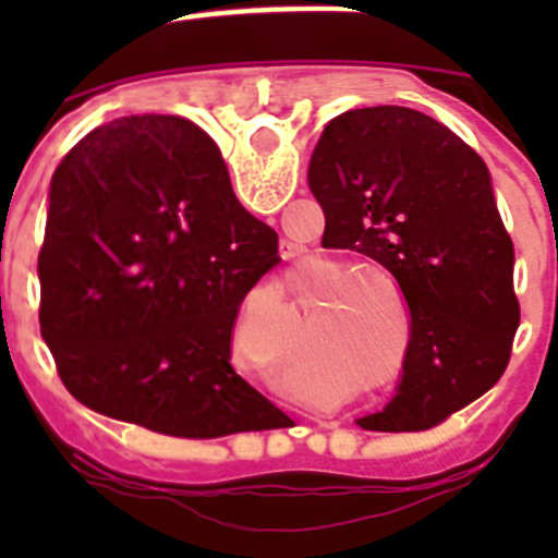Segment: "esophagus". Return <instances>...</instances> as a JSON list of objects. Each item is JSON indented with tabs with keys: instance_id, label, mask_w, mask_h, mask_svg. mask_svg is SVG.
Segmentation results:
<instances>
[{
	"instance_id": "obj_1",
	"label": "esophagus",
	"mask_w": 558,
	"mask_h": 558,
	"mask_svg": "<svg viewBox=\"0 0 558 558\" xmlns=\"http://www.w3.org/2000/svg\"><path fill=\"white\" fill-rule=\"evenodd\" d=\"M295 251H299V245L290 243V240H282V256H284V259H290V256H295Z\"/></svg>"
}]
</instances>
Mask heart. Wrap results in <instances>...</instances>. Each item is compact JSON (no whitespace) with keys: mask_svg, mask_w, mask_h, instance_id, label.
<instances>
[{"mask_svg":"<svg viewBox=\"0 0 558 558\" xmlns=\"http://www.w3.org/2000/svg\"><path fill=\"white\" fill-rule=\"evenodd\" d=\"M366 279H368V276H354V279H349L347 288H357V284H363V282H366Z\"/></svg>","mask_w":558,"mask_h":558,"instance_id":"1","label":"heart"}]
</instances>
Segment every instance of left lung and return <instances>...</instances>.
I'll list each match as a JSON object with an SVG mask.
<instances>
[{
  "label": "left lung",
  "mask_w": 558,
  "mask_h": 558,
  "mask_svg": "<svg viewBox=\"0 0 558 558\" xmlns=\"http://www.w3.org/2000/svg\"><path fill=\"white\" fill-rule=\"evenodd\" d=\"M307 179L327 218L324 248L372 256L411 307L397 397L360 427L427 430L483 397L509 366L520 304L481 156L413 108H352L324 128Z\"/></svg>",
  "instance_id": "obj_1"
}]
</instances>
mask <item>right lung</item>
<instances>
[{
	"label": "right lung",
	"instance_id": "add662e5",
	"mask_svg": "<svg viewBox=\"0 0 558 558\" xmlns=\"http://www.w3.org/2000/svg\"><path fill=\"white\" fill-rule=\"evenodd\" d=\"M282 263L195 122L133 113L86 133L49 184L41 338L102 416L175 438L284 422L231 368L245 293Z\"/></svg>",
	"mask_w": 558,
	"mask_h": 558
}]
</instances>
